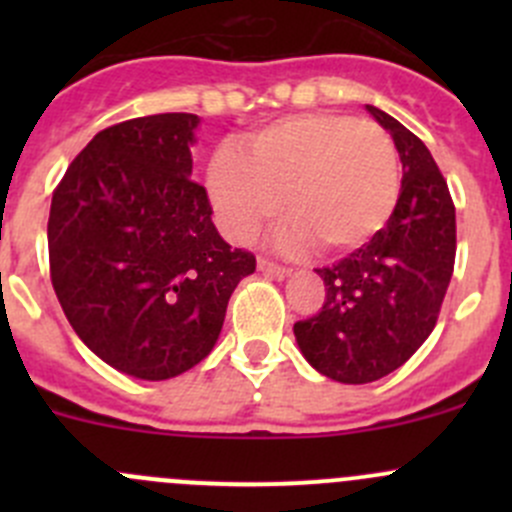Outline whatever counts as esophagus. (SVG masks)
<instances>
[{"instance_id":"esophagus-1","label":"esophagus","mask_w":512,"mask_h":512,"mask_svg":"<svg viewBox=\"0 0 512 512\" xmlns=\"http://www.w3.org/2000/svg\"><path fill=\"white\" fill-rule=\"evenodd\" d=\"M257 267H260L262 272H267V275H275V277H285L287 275V267L280 265V262L270 260V257H257Z\"/></svg>"}]
</instances>
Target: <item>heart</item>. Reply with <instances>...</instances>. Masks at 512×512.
Wrapping results in <instances>:
<instances>
[{
	"instance_id": "1",
	"label": "heart",
	"mask_w": 512,
	"mask_h": 512,
	"mask_svg": "<svg viewBox=\"0 0 512 512\" xmlns=\"http://www.w3.org/2000/svg\"><path fill=\"white\" fill-rule=\"evenodd\" d=\"M208 195L232 240L247 242L285 205V240L337 255L389 220L399 195V153L374 121L344 113H299L260 128L242 153L210 160Z\"/></svg>"
}]
</instances>
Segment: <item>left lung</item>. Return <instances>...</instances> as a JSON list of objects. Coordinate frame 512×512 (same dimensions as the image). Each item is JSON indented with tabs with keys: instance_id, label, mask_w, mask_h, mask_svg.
Wrapping results in <instances>:
<instances>
[{
	"instance_id": "1",
	"label": "left lung",
	"mask_w": 512,
	"mask_h": 512,
	"mask_svg": "<svg viewBox=\"0 0 512 512\" xmlns=\"http://www.w3.org/2000/svg\"><path fill=\"white\" fill-rule=\"evenodd\" d=\"M369 108L404 165L386 225L329 267H317L324 302L294 322L304 359L342 384H369L399 369L433 332L456 265V205L431 151L389 113Z\"/></svg>"
}]
</instances>
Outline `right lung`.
Segmentation results:
<instances>
[{"mask_svg": "<svg viewBox=\"0 0 512 512\" xmlns=\"http://www.w3.org/2000/svg\"><path fill=\"white\" fill-rule=\"evenodd\" d=\"M195 113L116 123L91 138L51 198L49 272L66 319L108 366L163 381L223 329L255 255L218 235L193 173Z\"/></svg>", "mask_w": 512, "mask_h": 512, "instance_id": "add662e5", "label": "right lung"}]
</instances>
